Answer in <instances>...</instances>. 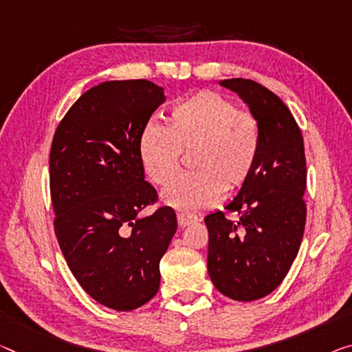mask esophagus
<instances>
[{
    "instance_id": "1",
    "label": "esophagus",
    "mask_w": 352,
    "mask_h": 352,
    "mask_svg": "<svg viewBox=\"0 0 352 352\" xmlns=\"http://www.w3.org/2000/svg\"><path fill=\"white\" fill-rule=\"evenodd\" d=\"M198 219L193 217V215H186V214H177V223H179L181 228H186V226L192 225Z\"/></svg>"
}]
</instances>
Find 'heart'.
I'll return each mask as SVG.
<instances>
[{"label": "heart", "mask_w": 352, "mask_h": 352, "mask_svg": "<svg viewBox=\"0 0 352 352\" xmlns=\"http://www.w3.org/2000/svg\"><path fill=\"white\" fill-rule=\"evenodd\" d=\"M261 133L256 118L237 110L228 97L203 89L170 108L168 126L144 124L138 155L146 176L157 186L168 184L179 168L181 151H192L197 171L166 187L162 201L184 214H198L239 188L255 168Z\"/></svg>", "instance_id": "1"}]
</instances>
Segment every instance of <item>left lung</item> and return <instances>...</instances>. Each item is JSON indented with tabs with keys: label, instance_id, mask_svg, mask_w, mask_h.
<instances>
[{
	"label": "left lung",
	"instance_id": "obj_1",
	"mask_svg": "<svg viewBox=\"0 0 352 352\" xmlns=\"http://www.w3.org/2000/svg\"><path fill=\"white\" fill-rule=\"evenodd\" d=\"M245 102L256 118L261 144L255 168L223 212L204 217L209 232L208 272L230 299L250 302L283 282L304 237L307 165L304 140L278 96L253 80L219 82Z\"/></svg>",
	"mask_w": 352,
	"mask_h": 352
}]
</instances>
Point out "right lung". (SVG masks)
<instances>
[{
	"label": "right lung",
	"mask_w": 352,
	"mask_h": 352,
	"mask_svg": "<svg viewBox=\"0 0 352 352\" xmlns=\"http://www.w3.org/2000/svg\"><path fill=\"white\" fill-rule=\"evenodd\" d=\"M149 80H115L70 107L50 151L55 232L69 269L94 300L131 311L157 294L160 259L177 230L175 210L140 212L157 199L144 181L138 138L165 102Z\"/></svg>",
	"instance_id": "right-lung-1"
}]
</instances>
